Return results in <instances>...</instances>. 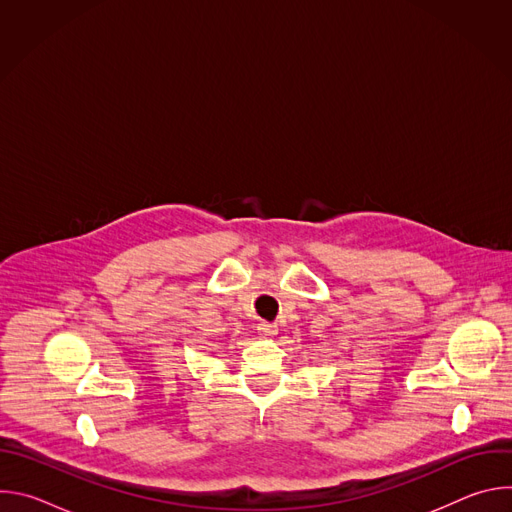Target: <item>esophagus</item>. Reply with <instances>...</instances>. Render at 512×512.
<instances>
[{
    "instance_id": "1",
    "label": "esophagus",
    "mask_w": 512,
    "mask_h": 512,
    "mask_svg": "<svg viewBox=\"0 0 512 512\" xmlns=\"http://www.w3.org/2000/svg\"><path fill=\"white\" fill-rule=\"evenodd\" d=\"M257 332H259L261 336H265V338H271V336L277 334V326L271 324V322H259V324H257Z\"/></svg>"
}]
</instances>
